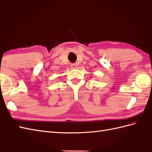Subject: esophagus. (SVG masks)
Masks as SVG:
<instances>
[{"instance_id": "obj_1", "label": "esophagus", "mask_w": 152, "mask_h": 152, "mask_svg": "<svg viewBox=\"0 0 152 152\" xmlns=\"http://www.w3.org/2000/svg\"><path fill=\"white\" fill-rule=\"evenodd\" d=\"M70 66H71V68H72V69H77V68H78V64H72L70 65Z\"/></svg>"}]
</instances>
